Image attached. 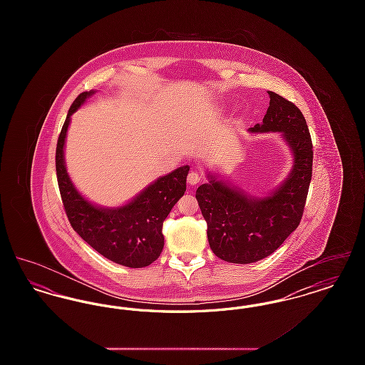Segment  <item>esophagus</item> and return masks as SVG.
<instances>
[{
	"instance_id": "34e87169",
	"label": "esophagus",
	"mask_w": 365,
	"mask_h": 365,
	"mask_svg": "<svg viewBox=\"0 0 365 365\" xmlns=\"http://www.w3.org/2000/svg\"><path fill=\"white\" fill-rule=\"evenodd\" d=\"M201 179H202V175L200 174V173H197V171H190L189 175H187V183H189L190 186L198 185V183L201 182Z\"/></svg>"
}]
</instances>
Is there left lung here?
<instances>
[{
  "label": "left lung",
  "instance_id": "8db88e82",
  "mask_svg": "<svg viewBox=\"0 0 365 365\" xmlns=\"http://www.w3.org/2000/svg\"><path fill=\"white\" fill-rule=\"evenodd\" d=\"M261 124L250 133H280L294 156L286 180L271 194L256 198L208 174L195 191L208 225L212 252L235 264L256 262L272 255L299 225L312 179V139L301 110L274 91Z\"/></svg>",
  "mask_w": 365,
  "mask_h": 365
}]
</instances>
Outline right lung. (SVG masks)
I'll return each mask as SVG.
<instances>
[{
    "instance_id": "obj_1",
    "label": "right lung",
    "mask_w": 365,
    "mask_h": 365,
    "mask_svg": "<svg viewBox=\"0 0 365 365\" xmlns=\"http://www.w3.org/2000/svg\"><path fill=\"white\" fill-rule=\"evenodd\" d=\"M96 91L81 93L71 105L56 148V174L63 205L72 228L108 260L130 268L156 261L164 247L163 222L186 191L190 167L183 165L158 178L145 190L118 208H101L75 189L64 161L71 115Z\"/></svg>"
}]
</instances>
